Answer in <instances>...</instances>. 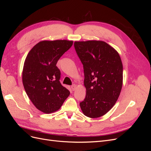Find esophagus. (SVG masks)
<instances>
[{
    "label": "esophagus",
    "mask_w": 151,
    "mask_h": 151,
    "mask_svg": "<svg viewBox=\"0 0 151 151\" xmlns=\"http://www.w3.org/2000/svg\"><path fill=\"white\" fill-rule=\"evenodd\" d=\"M76 88V84H73V85L71 86V89H72V90L73 91H75Z\"/></svg>",
    "instance_id": "34e87169"
}]
</instances>
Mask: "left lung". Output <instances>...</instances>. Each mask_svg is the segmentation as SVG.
<instances>
[{
    "instance_id": "left-lung-1",
    "label": "left lung",
    "mask_w": 151,
    "mask_h": 151,
    "mask_svg": "<svg viewBox=\"0 0 151 151\" xmlns=\"http://www.w3.org/2000/svg\"><path fill=\"white\" fill-rule=\"evenodd\" d=\"M83 64L86 98L80 103L84 115L98 118L116 103L123 84V65L116 50L103 41L75 42Z\"/></svg>"
}]
</instances>
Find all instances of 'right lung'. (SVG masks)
<instances>
[{"label":"right lung","instance_id":"1","mask_svg":"<svg viewBox=\"0 0 151 151\" xmlns=\"http://www.w3.org/2000/svg\"><path fill=\"white\" fill-rule=\"evenodd\" d=\"M73 44L72 41H42L32 48L22 70V83L35 107L45 113L60 108L70 91L60 82L57 63Z\"/></svg>","mask_w":151,"mask_h":151}]
</instances>
